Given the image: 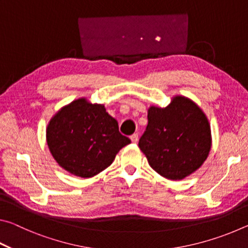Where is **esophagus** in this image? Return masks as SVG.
<instances>
[{
  "label": "esophagus",
  "instance_id": "esophagus-1",
  "mask_svg": "<svg viewBox=\"0 0 248 248\" xmlns=\"http://www.w3.org/2000/svg\"><path fill=\"white\" fill-rule=\"evenodd\" d=\"M130 139H131V141L133 142V143H137L138 140H139V134H138V133L132 134V136L130 137Z\"/></svg>",
  "mask_w": 248,
  "mask_h": 248
}]
</instances>
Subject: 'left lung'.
Segmentation results:
<instances>
[{"instance_id":"8db88e82","label":"left lung","mask_w":248,"mask_h":248,"mask_svg":"<svg viewBox=\"0 0 248 248\" xmlns=\"http://www.w3.org/2000/svg\"><path fill=\"white\" fill-rule=\"evenodd\" d=\"M139 148L163 177L179 180L203 164L211 149V131L202 110L183 96L165 108L150 107Z\"/></svg>"}]
</instances>
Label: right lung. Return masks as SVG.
I'll list each match as a JSON object with an SVG mask.
<instances>
[{"label":"right lung","instance_id":"1","mask_svg":"<svg viewBox=\"0 0 248 248\" xmlns=\"http://www.w3.org/2000/svg\"><path fill=\"white\" fill-rule=\"evenodd\" d=\"M130 142L103 105L87 103L85 98L59 110L47 128V143L58 164L83 178L107 169Z\"/></svg>","mask_w":248,"mask_h":248}]
</instances>
